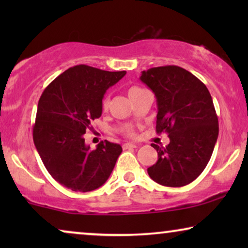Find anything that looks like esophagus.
Returning <instances> with one entry per match:
<instances>
[{
	"mask_svg": "<svg viewBox=\"0 0 248 248\" xmlns=\"http://www.w3.org/2000/svg\"><path fill=\"white\" fill-rule=\"evenodd\" d=\"M132 148H137V145L133 143H124L123 144V149H132Z\"/></svg>",
	"mask_w": 248,
	"mask_h": 248,
	"instance_id": "1",
	"label": "esophagus"
}]
</instances>
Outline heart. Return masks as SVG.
I'll return each instance as SVG.
<instances>
[{
  "label": "heart",
  "mask_w": 248,
  "mask_h": 248,
  "mask_svg": "<svg viewBox=\"0 0 248 248\" xmlns=\"http://www.w3.org/2000/svg\"><path fill=\"white\" fill-rule=\"evenodd\" d=\"M140 90H142V88H140V87H132L131 89L128 90V96H131V94H133L134 93H138V91H140ZM108 105H109V99H108V98H104L103 105H101V106H103V109L104 110L107 109ZM124 132H125V134L130 135V137H132V135L134 134L133 133V130H132L131 127H126V128H125Z\"/></svg>",
  "instance_id": "obj_1"
}]
</instances>
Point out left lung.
Listing matches in <instances>:
<instances>
[{
	"label": "left lung",
	"mask_w": 248,
	"mask_h": 248,
	"mask_svg": "<svg viewBox=\"0 0 248 248\" xmlns=\"http://www.w3.org/2000/svg\"><path fill=\"white\" fill-rule=\"evenodd\" d=\"M142 82L157 98L158 134L168 133L166 147L152 143L158 160L148 174L158 184L181 187L201 175L219 134L218 116L208 88L191 72L176 65L143 71Z\"/></svg>",
	"instance_id": "8db88e82"
}]
</instances>
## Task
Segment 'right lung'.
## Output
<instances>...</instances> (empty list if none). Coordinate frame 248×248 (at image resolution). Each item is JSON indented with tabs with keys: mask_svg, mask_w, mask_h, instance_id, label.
Listing matches in <instances>:
<instances>
[{
	"mask_svg": "<svg viewBox=\"0 0 248 248\" xmlns=\"http://www.w3.org/2000/svg\"><path fill=\"white\" fill-rule=\"evenodd\" d=\"M126 72L76 65L54 79L39 98L32 128L33 143L50 176L74 192H90L105 184L122 152L105 140L91 150L83 135L103 113L108 88Z\"/></svg>",
	"mask_w": 248,
	"mask_h": 248,
	"instance_id": "add662e5",
	"label": "right lung"
}]
</instances>
